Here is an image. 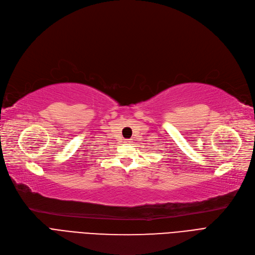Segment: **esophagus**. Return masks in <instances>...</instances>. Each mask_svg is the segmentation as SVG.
I'll return each mask as SVG.
<instances>
[{
  "label": "esophagus",
  "instance_id": "1",
  "mask_svg": "<svg viewBox=\"0 0 255 255\" xmlns=\"http://www.w3.org/2000/svg\"><path fill=\"white\" fill-rule=\"evenodd\" d=\"M125 142H126V144H130V141L128 139H127Z\"/></svg>",
  "mask_w": 255,
  "mask_h": 255
}]
</instances>
